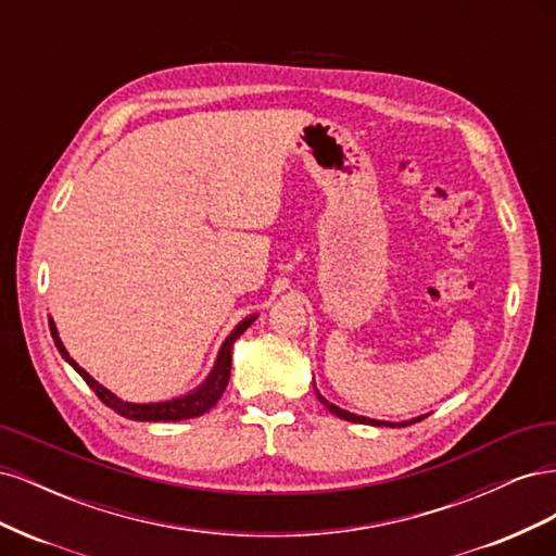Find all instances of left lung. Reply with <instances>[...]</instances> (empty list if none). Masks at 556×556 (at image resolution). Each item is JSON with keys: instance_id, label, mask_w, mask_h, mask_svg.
Returning <instances> with one entry per match:
<instances>
[{"instance_id": "8db88e82", "label": "left lung", "mask_w": 556, "mask_h": 556, "mask_svg": "<svg viewBox=\"0 0 556 556\" xmlns=\"http://www.w3.org/2000/svg\"><path fill=\"white\" fill-rule=\"evenodd\" d=\"M317 399H319V403H325L327 406V410L329 413H333V415H339V417H343V419H348V422H359V425H376V427H396V425H392V422H378V419H366V417H359V415H352V413H348V410H343V408H339V406H333V403H329L323 394H317ZM422 419V417H419ZM399 427H406V422H401Z\"/></svg>"}]
</instances>
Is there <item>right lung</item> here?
<instances>
[{
	"instance_id": "obj_1",
	"label": "right lung",
	"mask_w": 556,
	"mask_h": 556,
	"mask_svg": "<svg viewBox=\"0 0 556 556\" xmlns=\"http://www.w3.org/2000/svg\"><path fill=\"white\" fill-rule=\"evenodd\" d=\"M252 319H255V317L243 319V323L231 331V336L220 348V355H217V362L213 366L208 380L201 384L197 392L185 394V396L174 399V401H162V403H127V401H121L115 394H111L106 387H102L94 378H90V374L83 371V368L70 357V352L64 350V345L60 341L53 319H50V333H53V341L60 350V355L76 368L78 376L88 382L90 390L99 396V401H102L104 406H109L111 410H115L117 415H123L127 419H139V422H178V419H190V417L204 415L206 410H211L215 406L217 399L223 396V392L227 390L229 374H231L233 341H237L239 336L252 325Z\"/></svg>"
}]
</instances>
